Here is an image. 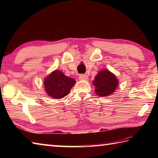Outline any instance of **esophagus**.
I'll return each mask as SVG.
<instances>
[{"label":"esophagus","mask_w":158,"mask_h":158,"mask_svg":"<svg viewBox=\"0 0 158 158\" xmlns=\"http://www.w3.org/2000/svg\"><path fill=\"white\" fill-rule=\"evenodd\" d=\"M88 77L86 75H79V79L81 80H88Z\"/></svg>","instance_id":"obj_1"}]
</instances>
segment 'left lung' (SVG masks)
I'll return each mask as SVG.
<instances>
[{
  "instance_id": "obj_1",
  "label": "left lung",
  "mask_w": 158,
  "mask_h": 158,
  "mask_svg": "<svg viewBox=\"0 0 158 158\" xmlns=\"http://www.w3.org/2000/svg\"><path fill=\"white\" fill-rule=\"evenodd\" d=\"M93 84L96 88L95 92L97 95L106 96L115 92L118 85V80L109 70H103L100 71L95 77Z\"/></svg>"
}]
</instances>
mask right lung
Segmentation results:
<instances>
[{
    "instance_id": "obj_1",
    "label": "right lung",
    "mask_w": 158,
    "mask_h": 158,
    "mask_svg": "<svg viewBox=\"0 0 158 158\" xmlns=\"http://www.w3.org/2000/svg\"><path fill=\"white\" fill-rule=\"evenodd\" d=\"M75 83V79L64 75L59 70H55L50 74L44 81L47 94L55 99L62 98L68 95Z\"/></svg>"
}]
</instances>
